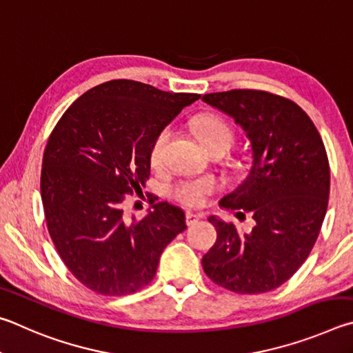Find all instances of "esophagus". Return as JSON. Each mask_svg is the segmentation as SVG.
<instances>
[{"label": "esophagus", "instance_id": "34e87169", "mask_svg": "<svg viewBox=\"0 0 353 353\" xmlns=\"http://www.w3.org/2000/svg\"><path fill=\"white\" fill-rule=\"evenodd\" d=\"M201 217L199 214H192V212H188L186 214V223H188V226H190V225H194L196 220H200Z\"/></svg>", "mask_w": 353, "mask_h": 353}]
</instances>
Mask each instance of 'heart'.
Instances as JSON below:
<instances>
[{
    "mask_svg": "<svg viewBox=\"0 0 353 353\" xmlns=\"http://www.w3.org/2000/svg\"><path fill=\"white\" fill-rule=\"evenodd\" d=\"M192 125L196 136L201 141V144L206 148L219 142H226V144H232L234 141V132L230 123L225 119L215 116V114H200L192 121ZM170 136V127L159 128L157 134L153 136L150 142V148H148V159L153 165H158L163 161L164 147L169 141ZM215 180L212 176H196V178H186V180L178 181L175 186L172 188V194L176 200H180L184 205L195 206L205 200L208 194H211L215 189Z\"/></svg>",
    "mask_w": 353,
    "mask_h": 353,
    "instance_id": "obj_1",
    "label": "heart"
}]
</instances>
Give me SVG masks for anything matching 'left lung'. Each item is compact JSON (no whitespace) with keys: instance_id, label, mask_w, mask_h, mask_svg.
Here are the masks:
<instances>
[{"instance_id":"1","label":"left lung","mask_w":353,"mask_h":353,"mask_svg":"<svg viewBox=\"0 0 353 353\" xmlns=\"http://www.w3.org/2000/svg\"><path fill=\"white\" fill-rule=\"evenodd\" d=\"M201 101L236 119L250 139V170L220 206L243 209L256 221L242 232L211 215L217 242L203 256V270L234 293L271 292L305 262L323 226L330 192L324 142L305 111L285 97L232 90Z\"/></svg>"}]
</instances>
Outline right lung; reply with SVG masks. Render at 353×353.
<instances>
[{"instance_id": "obj_1", "label": "right lung", "mask_w": 353, "mask_h": 353, "mask_svg": "<svg viewBox=\"0 0 353 353\" xmlns=\"http://www.w3.org/2000/svg\"><path fill=\"white\" fill-rule=\"evenodd\" d=\"M199 99L110 80L80 96L52 130L43 153V209L61 261L86 288L134 293L153 279L164 248L188 228L183 209L167 201L127 223L122 201L150 175L153 136Z\"/></svg>"}]
</instances>
